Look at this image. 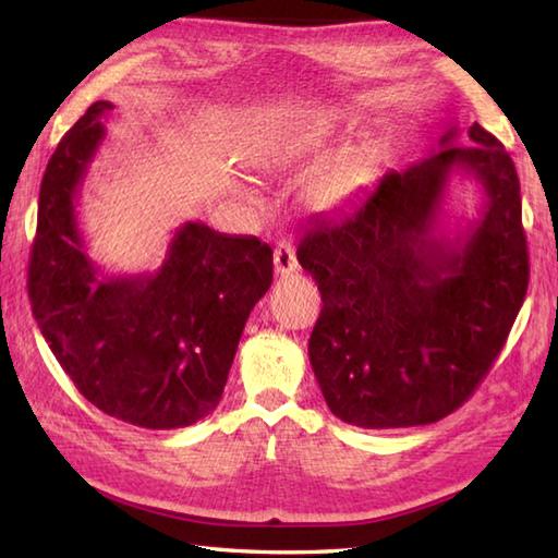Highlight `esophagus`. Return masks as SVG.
<instances>
[{
	"instance_id": "obj_1",
	"label": "esophagus",
	"mask_w": 558,
	"mask_h": 558,
	"mask_svg": "<svg viewBox=\"0 0 558 558\" xmlns=\"http://www.w3.org/2000/svg\"><path fill=\"white\" fill-rule=\"evenodd\" d=\"M295 269H299V259H295L291 243H279L275 250V271L281 277H287L293 275Z\"/></svg>"
}]
</instances>
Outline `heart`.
<instances>
[{
  "instance_id": "1",
  "label": "heart",
  "mask_w": 558,
  "mask_h": 558,
  "mask_svg": "<svg viewBox=\"0 0 558 558\" xmlns=\"http://www.w3.org/2000/svg\"><path fill=\"white\" fill-rule=\"evenodd\" d=\"M339 132H342V120L332 110L313 108L293 112L265 134L259 158L267 168L275 170L311 163L332 146ZM366 173L368 154L363 149H347L329 156L308 180L311 207L317 211L337 209L354 195Z\"/></svg>"
}]
</instances>
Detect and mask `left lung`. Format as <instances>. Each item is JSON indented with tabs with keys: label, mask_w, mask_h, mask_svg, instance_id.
Listing matches in <instances>:
<instances>
[{
	"label": "left lung",
	"mask_w": 558,
	"mask_h": 558,
	"mask_svg": "<svg viewBox=\"0 0 558 558\" xmlns=\"http://www.w3.org/2000/svg\"><path fill=\"white\" fill-rule=\"evenodd\" d=\"M388 170L354 207L315 221L301 267L323 311L308 356L329 412L359 428L434 424L476 390L525 301L530 263L520 180L480 122ZM452 174L483 192L462 227L445 209Z\"/></svg>",
	"instance_id": "8db88e82"
}]
</instances>
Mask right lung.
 Returning a JSON list of instances; mask_svg holds the SVG:
<instances>
[{
    "label": "right lung",
    "instance_id": "right-lung-1",
    "mask_svg": "<svg viewBox=\"0 0 558 558\" xmlns=\"http://www.w3.org/2000/svg\"><path fill=\"white\" fill-rule=\"evenodd\" d=\"M112 108L96 100L45 168L28 299L90 404L132 426L183 428L221 400L250 311L271 287V247L185 221L156 271L106 275L78 229V197Z\"/></svg>",
    "mask_w": 558,
    "mask_h": 558
}]
</instances>
